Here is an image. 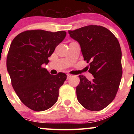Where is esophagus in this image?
Instances as JSON below:
<instances>
[{
	"mask_svg": "<svg viewBox=\"0 0 134 134\" xmlns=\"http://www.w3.org/2000/svg\"><path fill=\"white\" fill-rule=\"evenodd\" d=\"M71 76H72L71 75H70V74H67V79H69V78H70Z\"/></svg>",
	"mask_w": 134,
	"mask_h": 134,
	"instance_id": "34e87169",
	"label": "esophagus"
}]
</instances>
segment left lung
I'll return each instance as SVG.
<instances>
[{
  "mask_svg": "<svg viewBox=\"0 0 134 134\" xmlns=\"http://www.w3.org/2000/svg\"><path fill=\"white\" fill-rule=\"evenodd\" d=\"M72 39L79 43L84 60L90 62V81L79 76L76 87L77 100L91 111H99L115 99L121 76V51L117 38L106 27L96 25L69 31Z\"/></svg>",
  "mask_w": 134,
  "mask_h": 134,
  "instance_id": "1",
  "label": "left lung"
}]
</instances>
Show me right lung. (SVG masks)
I'll list each match as a JSON object with an SVG mask.
<instances>
[{
  "label": "right lung",
  "mask_w": 134,
  "mask_h": 134,
  "mask_svg": "<svg viewBox=\"0 0 134 134\" xmlns=\"http://www.w3.org/2000/svg\"><path fill=\"white\" fill-rule=\"evenodd\" d=\"M65 36L63 31H26L10 44L7 69L12 86L23 103L34 111L47 110L57 101L58 90L67 75H51L43 66L48 64V58Z\"/></svg>",
  "instance_id": "right-lung-1"
}]
</instances>
